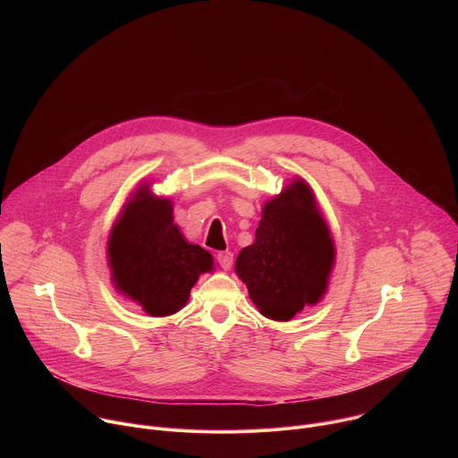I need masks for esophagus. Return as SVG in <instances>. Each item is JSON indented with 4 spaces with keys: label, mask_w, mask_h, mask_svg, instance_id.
I'll use <instances>...</instances> for the list:
<instances>
[{
    "label": "esophagus",
    "mask_w": 458,
    "mask_h": 458,
    "mask_svg": "<svg viewBox=\"0 0 458 458\" xmlns=\"http://www.w3.org/2000/svg\"><path fill=\"white\" fill-rule=\"evenodd\" d=\"M217 263L221 265L223 270H230L232 265H233V253L232 251H219L217 253Z\"/></svg>",
    "instance_id": "34e87169"
}]
</instances>
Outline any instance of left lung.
<instances>
[{
	"mask_svg": "<svg viewBox=\"0 0 458 458\" xmlns=\"http://www.w3.org/2000/svg\"><path fill=\"white\" fill-rule=\"evenodd\" d=\"M334 257V241L313 193L297 179L265 207L255 242L241 250L235 270L260 313L290 320L322 297Z\"/></svg>",
	"mask_w": 458,
	"mask_h": 458,
	"instance_id": "1",
	"label": "left lung"
}]
</instances>
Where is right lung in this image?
Wrapping results in <instances>:
<instances>
[{
	"label": "right lung",
	"mask_w": 458,
	"mask_h": 458,
	"mask_svg": "<svg viewBox=\"0 0 458 458\" xmlns=\"http://www.w3.org/2000/svg\"><path fill=\"white\" fill-rule=\"evenodd\" d=\"M108 263L119 292L152 317H163L186 304L191 286L199 274L212 270L214 259L182 239L170 201L143 188L110 233Z\"/></svg>",
	"instance_id": "add662e5"
}]
</instances>
